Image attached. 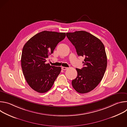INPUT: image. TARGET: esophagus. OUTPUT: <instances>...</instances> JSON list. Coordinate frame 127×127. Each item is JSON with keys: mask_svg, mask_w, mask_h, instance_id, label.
Listing matches in <instances>:
<instances>
[{"mask_svg": "<svg viewBox=\"0 0 127 127\" xmlns=\"http://www.w3.org/2000/svg\"><path fill=\"white\" fill-rule=\"evenodd\" d=\"M67 69H68L67 67H62V70H67Z\"/></svg>", "mask_w": 127, "mask_h": 127, "instance_id": "obj_1", "label": "esophagus"}]
</instances>
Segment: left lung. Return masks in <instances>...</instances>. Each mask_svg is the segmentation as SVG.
<instances>
[{
  "label": "left lung",
  "mask_w": 127,
  "mask_h": 127,
  "mask_svg": "<svg viewBox=\"0 0 127 127\" xmlns=\"http://www.w3.org/2000/svg\"><path fill=\"white\" fill-rule=\"evenodd\" d=\"M66 36L77 55L85 57L84 66L76 69L77 76L72 81V86L78 93H89L98 85L104 74L107 66L104 46L99 39L85 31L67 32Z\"/></svg>",
  "instance_id": "obj_1"
}]
</instances>
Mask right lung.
Segmentation results:
<instances>
[{"mask_svg": "<svg viewBox=\"0 0 127 127\" xmlns=\"http://www.w3.org/2000/svg\"><path fill=\"white\" fill-rule=\"evenodd\" d=\"M65 37V32L44 31L33 35L24 45L21 57L23 72L34 91H49L60 74L61 68L46 64V59Z\"/></svg>", "mask_w": 127, "mask_h": 127, "instance_id": "add662e5", "label": "right lung"}]
</instances>
